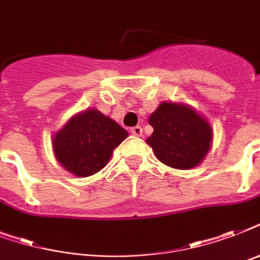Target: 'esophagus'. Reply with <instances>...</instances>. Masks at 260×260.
Masks as SVG:
<instances>
[{
    "mask_svg": "<svg viewBox=\"0 0 260 260\" xmlns=\"http://www.w3.org/2000/svg\"><path fill=\"white\" fill-rule=\"evenodd\" d=\"M131 134L134 135V136H142L143 135V128L140 125H136L134 128H131Z\"/></svg>",
    "mask_w": 260,
    "mask_h": 260,
    "instance_id": "esophagus-1",
    "label": "esophagus"
}]
</instances>
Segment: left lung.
Here are the masks:
<instances>
[{
  "label": "left lung",
  "instance_id": "8db88e82",
  "mask_svg": "<svg viewBox=\"0 0 260 260\" xmlns=\"http://www.w3.org/2000/svg\"><path fill=\"white\" fill-rule=\"evenodd\" d=\"M154 132L147 143L167 166L187 170L201 163L212 142V128L191 108L163 102L150 116Z\"/></svg>",
  "mask_w": 260,
  "mask_h": 260
}]
</instances>
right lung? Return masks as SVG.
<instances>
[{"label": "right lung", "mask_w": 260, "mask_h": 260, "mask_svg": "<svg viewBox=\"0 0 260 260\" xmlns=\"http://www.w3.org/2000/svg\"><path fill=\"white\" fill-rule=\"evenodd\" d=\"M128 136L124 128L98 110L75 116L54 138L58 162L77 177H89L104 169L112 152Z\"/></svg>", "instance_id": "obj_1"}]
</instances>
